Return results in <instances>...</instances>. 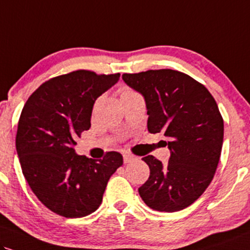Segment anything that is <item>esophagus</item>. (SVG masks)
I'll return each instance as SVG.
<instances>
[{
    "label": "esophagus",
    "instance_id": "34e87169",
    "mask_svg": "<svg viewBox=\"0 0 250 250\" xmlns=\"http://www.w3.org/2000/svg\"><path fill=\"white\" fill-rule=\"evenodd\" d=\"M124 162L125 163H128V162H131V161H133V160H135L137 159V156H134V155H132V154H130V153H124Z\"/></svg>",
    "mask_w": 250,
    "mask_h": 250
}]
</instances>
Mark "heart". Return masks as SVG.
<instances>
[{"label": "heart", "instance_id": "obj_1", "mask_svg": "<svg viewBox=\"0 0 250 250\" xmlns=\"http://www.w3.org/2000/svg\"><path fill=\"white\" fill-rule=\"evenodd\" d=\"M131 92H134V91H132L131 89H127V88H125V89H123V92H122V95H125V94H131Z\"/></svg>", "mask_w": 250, "mask_h": 250}]
</instances>
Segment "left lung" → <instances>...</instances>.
I'll return each mask as SVG.
<instances>
[{
    "label": "left lung",
    "instance_id": "obj_1",
    "mask_svg": "<svg viewBox=\"0 0 250 250\" xmlns=\"http://www.w3.org/2000/svg\"><path fill=\"white\" fill-rule=\"evenodd\" d=\"M145 98L150 133H162L170 150L168 165L147 155L150 174L139 188L147 206L176 212L196 202L210 186L219 163L224 120L217 102L202 83L172 69L123 74Z\"/></svg>",
    "mask_w": 250,
    "mask_h": 250
}]
</instances>
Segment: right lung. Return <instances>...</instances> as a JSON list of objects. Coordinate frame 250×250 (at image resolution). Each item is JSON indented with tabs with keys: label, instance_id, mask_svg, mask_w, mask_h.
Listing matches in <instances>:
<instances>
[{
	"label": "right lung",
	"instance_id": "add662e5",
	"mask_svg": "<svg viewBox=\"0 0 250 250\" xmlns=\"http://www.w3.org/2000/svg\"><path fill=\"white\" fill-rule=\"evenodd\" d=\"M120 74L76 70L42 83L21 110L16 149L31 190L46 208L81 218L101 205L111 175L123 165L118 152L103 160L78 155L76 138L90 128L92 106Z\"/></svg>",
	"mask_w": 250,
	"mask_h": 250
}]
</instances>
